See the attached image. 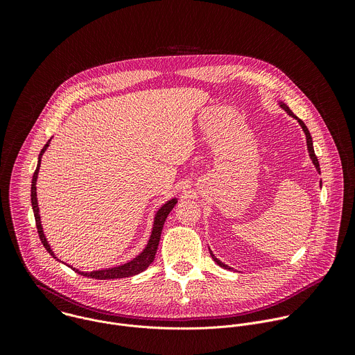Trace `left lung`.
I'll return each mask as SVG.
<instances>
[{
	"label": "left lung",
	"instance_id": "left-lung-1",
	"mask_svg": "<svg viewBox=\"0 0 355 355\" xmlns=\"http://www.w3.org/2000/svg\"><path fill=\"white\" fill-rule=\"evenodd\" d=\"M278 104H279V107L289 115V116H292V118H295L297 122H299V125H300V128L303 129V132H305V135H306V143H308V151H309V156H311V159H312V162H313V164H315V167H316V170H318V173L320 174V166H319V162H318V157H316V155H315V150H313V141H312V136H311V133H309V129L306 128V125L303 123V121H300L291 110H289V107L286 105V104H284L282 101H278ZM209 251H211V248H209ZM211 256H212V259H214V261L219 266V267H222V268H225V270H233V268H230L229 266H226L225 263H222L219 259H216L215 257V254L214 252L211 251Z\"/></svg>",
	"mask_w": 355,
	"mask_h": 355
}]
</instances>
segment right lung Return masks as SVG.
Listing matches in <instances>:
<instances>
[{"label":"right lung","mask_w":355,"mask_h":355,"mask_svg":"<svg viewBox=\"0 0 355 355\" xmlns=\"http://www.w3.org/2000/svg\"><path fill=\"white\" fill-rule=\"evenodd\" d=\"M52 140V139H50ZM50 140H47V143L43 146V148L40 150L39 153V157H37V166H36V170L33 173V177H32V187H31V202H32V209H33V215H35V222H36V227H37V233H39V237H40V241L42 244L44 245V248L47 250V252L50 256H52L55 260L60 261L55 251L52 250V247H50L46 236H44V232H43V227H42V220H40V214H39V205H37V195H36V181H37V174H39V170H40V162H42V156L44 155L46 148L49 147L50 144ZM177 198H171L170 200H167L164 205H162L159 208V211L156 212L155 215V220H153V227H151V234L147 240V244L146 247L143 248V251L140 252V254H137L133 260L125 263V264H121V266H116V267H111V268H104V270H96V271H89V272H85V271H80L69 264L70 268H73L76 272L84 275V277H88V278H94V279H116V278H126V277H132V275H136V274H140L143 272L151 263L155 261V256L157 252V247H159V241H160V236H162V230H163V226H164V222L168 216V214L173 211V208L177 205Z\"/></svg>","instance_id":"obj_1"}]
</instances>
